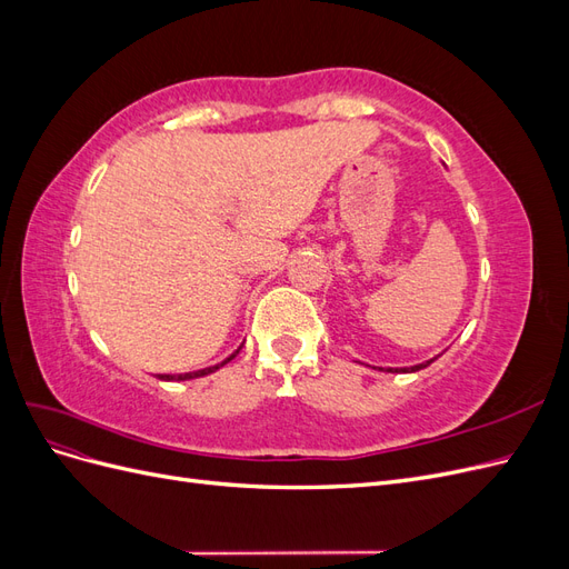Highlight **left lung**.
I'll return each mask as SVG.
<instances>
[{"instance_id": "obj_1", "label": "left lung", "mask_w": 569, "mask_h": 569, "mask_svg": "<svg viewBox=\"0 0 569 569\" xmlns=\"http://www.w3.org/2000/svg\"><path fill=\"white\" fill-rule=\"evenodd\" d=\"M435 360H437V358H432V360H427V363H420V366H412L410 370H406V368H401V370H399V368H396V370H391V372H418V370L427 368L429 363H435ZM380 370H382V368H380Z\"/></svg>"}]
</instances>
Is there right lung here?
<instances>
[{"label":"right lung","instance_id":"1","mask_svg":"<svg viewBox=\"0 0 569 569\" xmlns=\"http://www.w3.org/2000/svg\"><path fill=\"white\" fill-rule=\"evenodd\" d=\"M239 353V349L228 358V360H222L220 366H226V363H230V360L234 358ZM220 366H213V368H203V370H197V372H187V375H161V380H194V377H203V375H209V372H213V370H218Z\"/></svg>","mask_w":569,"mask_h":569}]
</instances>
